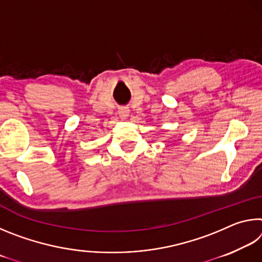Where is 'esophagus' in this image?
Here are the masks:
<instances>
[{
	"label": "esophagus",
	"instance_id": "obj_1",
	"mask_svg": "<svg viewBox=\"0 0 262 262\" xmlns=\"http://www.w3.org/2000/svg\"><path fill=\"white\" fill-rule=\"evenodd\" d=\"M118 112H119V115H120L121 118H127L128 115H129V108L125 107V106H123V107L119 108Z\"/></svg>",
	"mask_w": 262,
	"mask_h": 262
}]
</instances>
